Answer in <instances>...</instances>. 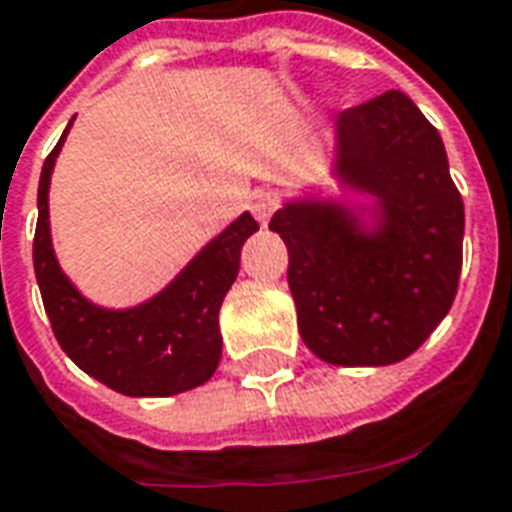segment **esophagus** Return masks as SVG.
Segmentation results:
<instances>
[{
  "label": "esophagus",
  "instance_id": "1",
  "mask_svg": "<svg viewBox=\"0 0 512 512\" xmlns=\"http://www.w3.org/2000/svg\"><path fill=\"white\" fill-rule=\"evenodd\" d=\"M275 208V197H272V192H267V189H256V192L251 194V213L256 216L259 224H267L269 216L275 213Z\"/></svg>",
  "mask_w": 512,
  "mask_h": 512
}]
</instances>
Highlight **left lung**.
<instances>
[{"mask_svg": "<svg viewBox=\"0 0 512 512\" xmlns=\"http://www.w3.org/2000/svg\"><path fill=\"white\" fill-rule=\"evenodd\" d=\"M328 173L360 200L315 189L269 221L288 248L299 334L334 366H390L451 310L465 205L438 130L400 90L336 114Z\"/></svg>", "mask_w": 512, "mask_h": 512, "instance_id": "8db88e82", "label": "left lung"}]
</instances>
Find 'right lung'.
<instances>
[{"label":"right lung","instance_id":"obj_1","mask_svg":"<svg viewBox=\"0 0 512 512\" xmlns=\"http://www.w3.org/2000/svg\"><path fill=\"white\" fill-rule=\"evenodd\" d=\"M74 120L42 165L37 192L34 272L61 350L85 374L130 398H168L194 390L221 360L219 310L240 272L245 240L259 232L248 211L194 253L165 288L133 307L95 304L71 283L50 232V178Z\"/></svg>","mask_w":512,"mask_h":512}]
</instances>
